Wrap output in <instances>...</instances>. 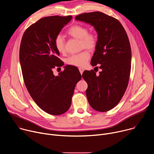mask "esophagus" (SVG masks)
<instances>
[{"label":"esophagus","instance_id":"1","mask_svg":"<svg viewBox=\"0 0 154 154\" xmlns=\"http://www.w3.org/2000/svg\"><path fill=\"white\" fill-rule=\"evenodd\" d=\"M79 71H80V74H82V73H83V71H84V68H79Z\"/></svg>","mask_w":154,"mask_h":154}]
</instances>
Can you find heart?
Returning a JSON list of instances; mask_svg holds the SVG:
<instances>
[{
    "instance_id": "1",
    "label": "heart",
    "mask_w": 154,
    "mask_h": 154,
    "mask_svg": "<svg viewBox=\"0 0 154 154\" xmlns=\"http://www.w3.org/2000/svg\"><path fill=\"white\" fill-rule=\"evenodd\" d=\"M67 34L74 38L80 40L82 49H88L93 51L96 49L97 45V37L96 33L88 32V29L82 25L75 24L71 27L67 31ZM54 45L58 52L63 54L65 52V41L63 37L59 35L54 39ZM90 58V52L83 51L80 53L73 54L66 60V63L74 66L83 67L86 65Z\"/></svg>"
}]
</instances>
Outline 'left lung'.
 Listing matches in <instances>:
<instances>
[{
    "mask_svg": "<svg viewBox=\"0 0 154 154\" xmlns=\"http://www.w3.org/2000/svg\"><path fill=\"white\" fill-rule=\"evenodd\" d=\"M75 18L90 24L97 32L91 64H99L102 71L97 75L93 70L85 71L82 77L88 84L86 94L91 106L98 112H108L118 105L128 86L131 69L128 36L118 19L102 12L85 13Z\"/></svg>",
    "mask_w": 154,
    "mask_h": 154,
    "instance_id": "8db88e82",
    "label": "left lung"
}]
</instances>
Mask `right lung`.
Wrapping results in <instances>:
<instances>
[{
  "label": "right lung",
  "instance_id": "right-lung-1",
  "mask_svg": "<svg viewBox=\"0 0 154 154\" xmlns=\"http://www.w3.org/2000/svg\"><path fill=\"white\" fill-rule=\"evenodd\" d=\"M72 16H53L40 19L29 26L22 38L19 60L27 89L37 105L45 112L60 115L71 105L75 86L82 76L74 66L54 74L53 69L63 66L54 45L55 38L72 19Z\"/></svg>",
  "mask_w": 154,
  "mask_h": 154
}]
</instances>
